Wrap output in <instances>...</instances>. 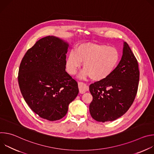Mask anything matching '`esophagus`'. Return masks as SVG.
<instances>
[{
    "label": "esophagus",
    "mask_w": 154,
    "mask_h": 154,
    "mask_svg": "<svg viewBox=\"0 0 154 154\" xmlns=\"http://www.w3.org/2000/svg\"><path fill=\"white\" fill-rule=\"evenodd\" d=\"M79 85V91L81 94H83L85 92H86L88 90V87L86 86V84H85L84 83L82 82H79L78 83Z\"/></svg>",
    "instance_id": "esophagus-1"
}]
</instances>
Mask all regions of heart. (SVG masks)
<instances>
[{"label": "heart", "instance_id": "heart-1", "mask_svg": "<svg viewBox=\"0 0 154 154\" xmlns=\"http://www.w3.org/2000/svg\"><path fill=\"white\" fill-rule=\"evenodd\" d=\"M120 60L119 51L113 46L102 44L82 43L71 51L65 61L66 69L75 74L83 62L85 69L79 77H91L94 80H102L110 75Z\"/></svg>", "mask_w": 154, "mask_h": 154}]
</instances>
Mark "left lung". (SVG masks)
Returning <instances> with one entry per match:
<instances>
[{"label":"left lung","instance_id":"1","mask_svg":"<svg viewBox=\"0 0 154 154\" xmlns=\"http://www.w3.org/2000/svg\"><path fill=\"white\" fill-rule=\"evenodd\" d=\"M139 79L137 60L124 41L121 60L113 73L90 86L93 96L90 105L92 118L105 122L115 121L124 115L134 101Z\"/></svg>","mask_w":154,"mask_h":154}]
</instances>
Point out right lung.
Instances as JSON below:
<instances>
[{
	"mask_svg": "<svg viewBox=\"0 0 154 154\" xmlns=\"http://www.w3.org/2000/svg\"><path fill=\"white\" fill-rule=\"evenodd\" d=\"M69 44L54 36L38 40L20 63L18 82L25 101L41 118L59 120L79 93L78 84L65 71Z\"/></svg>",
	"mask_w": 154,
	"mask_h": 154,
	"instance_id": "obj_1",
	"label": "right lung"
}]
</instances>
